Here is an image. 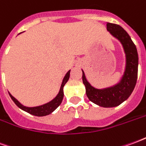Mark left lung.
Instances as JSON below:
<instances>
[{
  "label": "left lung",
  "mask_w": 146,
  "mask_h": 146,
  "mask_svg": "<svg viewBox=\"0 0 146 146\" xmlns=\"http://www.w3.org/2000/svg\"><path fill=\"white\" fill-rule=\"evenodd\" d=\"M106 27L110 34L121 43L125 53L126 66L122 78L115 85L103 89L91 85L83 70L82 80L89 100L102 107L110 108L120 105L131 95L138 78V55L136 46L122 27L110 23H107Z\"/></svg>",
  "instance_id": "1"
}]
</instances>
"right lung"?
Segmentation results:
<instances>
[{"label":"right lung","instance_id":"add662e5","mask_svg":"<svg viewBox=\"0 0 146 146\" xmlns=\"http://www.w3.org/2000/svg\"><path fill=\"white\" fill-rule=\"evenodd\" d=\"M70 70H69L68 72L66 74V76H64L63 80H62V84H61L60 90L58 92V94L56 95V97L54 98H53L51 101H50L48 103H45L44 105H41V106H34V107H28V106H25L23 105H22L18 101L17 99L15 98H14L12 95L9 93V95L10 97L12 99V101L14 102L15 105L17 106L18 107L20 108L21 110H23L25 112H27L30 114H32L33 116H47V115H49L50 113H51L53 111L56 110L59 105L62 103V101L63 99L64 93H63V88L64 85L66 84V82L68 81V80L70 78Z\"/></svg>","mask_w":146,"mask_h":146}]
</instances>
